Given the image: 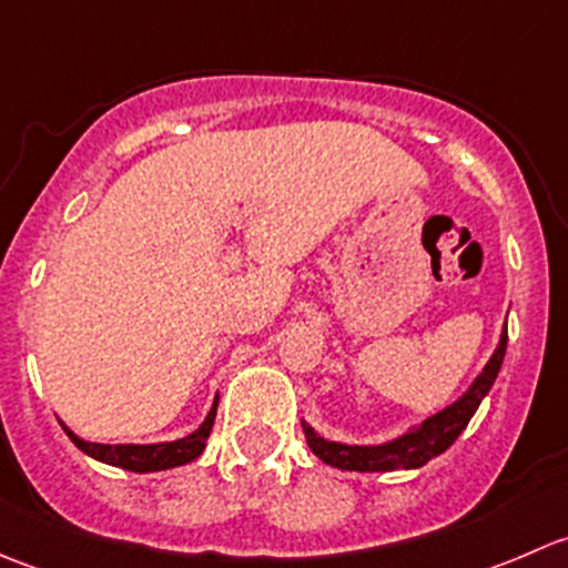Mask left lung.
I'll return each instance as SVG.
<instances>
[{"mask_svg":"<svg viewBox=\"0 0 568 568\" xmlns=\"http://www.w3.org/2000/svg\"><path fill=\"white\" fill-rule=\"evenodd\" d=\"M506 343H508V329H503L500 346L495 348L491 359L486 363L484 374L473 382V387H469L456 404H450L448 409L437 412L434 417L423 420L420 426L400 434V437L393 439V443H385V445L329 443V439L318 437L311 426L302 423L307 445H311L313 454H316L321 462L329 464V467L354 469V473H393V469L423 467V464L432 462L434 456L445 454V450L459 439L464 428H467L469 417L475 415V409H478L480 400L486 398V393H489L491 385H495L497 374H500L503 357H506Z\"/></svg>","mask_w":568,"mask_h":568,"instance_id":"8db88e82","label":"left lung"}]
</instances>
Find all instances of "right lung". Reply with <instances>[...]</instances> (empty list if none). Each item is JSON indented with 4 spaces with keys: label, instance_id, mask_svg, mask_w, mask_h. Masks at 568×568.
Listing matches in <instances>:
<instances>
[{
    "label": "right lung",
    "instance_id": "obj_1",
    "mask_svg": "<svg viewBox=\"0 0 568 568\" xmlns=\"http://www.w3.org/2000/svg\"><path fill=\"white\" fill-rule=\"evenodd\" d=\"M216 417V404L211 406L209 417L203 420V426L197 428L189 437L175 439V443H159V445H99V443H84L68 426L65 434L71 437V443L77 445L79 450H84L93 459L114 464V467L131 469V473H156V469H170L181 467V464H189L197 459L205 448V439H209L211 426H214Z\"/></svg>",
    "mask_w": 568,
    "mask_h": 568
}]
</instances>
